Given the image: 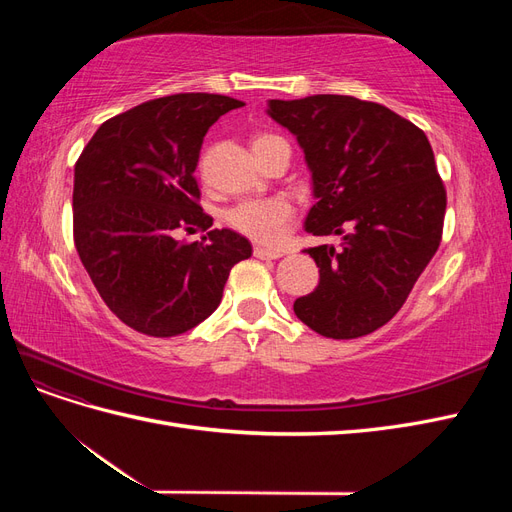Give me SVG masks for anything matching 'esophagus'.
<instances>
[{
  "instance_id": "1",
  "label": "esophagus",
  "mask_w": 512,
  "mask_h": 512,
  "mask_svg": "<svg viewBox=\"0 0 512 512\" xmlns=\"http://www.w3.org/2000/svg\"><path fill=\"white\" fill-rule=\"evenodd\" d=\"M254 256H256V258H260V260H275V258L284 256V252H282V250H273V247H262V245H256V247H254Z\"/></svg>"
}]
</instances>
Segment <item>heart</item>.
<instances>
[{"label":"heart","mask_w":512,"mask_h":512,"mask_svg":"<svg viewBox=\"0 0 512 512\" xmlns=\"http://www.w3.org/2000/svg\"><path fill=\"white\" fill-rule=\"evenodd\" d=\"M275 134H258L254 138V145H262L275 141ZM292 218V205L286 198H247L241 200L239 205L228 209L226 222L239 230L241 235L250 237L260 243H277L290 224Z\"/></svg>","instance_id":"1"}]
</instances>
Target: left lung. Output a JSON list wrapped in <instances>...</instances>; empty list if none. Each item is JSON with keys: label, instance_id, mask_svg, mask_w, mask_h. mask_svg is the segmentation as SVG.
Segmentation results:
<instances>
[{"label": "left lung", "instance_id": "1", "mask_svg": "<svg viewBox=\"0 0 512 512\" xmlns=\"http://www.w3.org/2000/svg\"><path fill=\"white\" fill-rule=\"evenodd\" d=\"M267 113L297 136L312 173L305 230L342 237L305 250L320 282L294 314L324 337L374 333L406 303L442 239L446 190L427 136L352 96L269 100Z\"/></svg>", "mask_w": 512, "mask_h": 512}]
</instances>
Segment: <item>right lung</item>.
Here are the masks:
<instances>
[{"label":"right lung","mask_w":512,"mask_h":512,"mask_svg":"<svg viewBox=\"0 0 512 512\" xmlns=\"http://www.w3.org/2000/svg\"><path fill=\"white\" fill-rule=\"evenodd\" d=\"M243 106L218 94H175L104 121L74 166V245L108 309L130 329L175 337L209 318L230 269L252 245L213 228L194 177L207 130ZM179 229H209L183 244Z\"/></svg>","instance_id":"add662e5"}]
</instances>
